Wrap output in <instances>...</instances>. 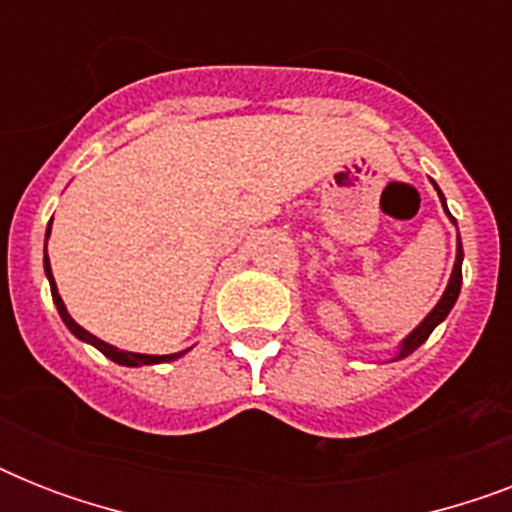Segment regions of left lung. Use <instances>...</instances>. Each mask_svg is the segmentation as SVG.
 Returning <instances> with one entry per match:
<instances>
[{"instance_id": "1", "label": "left lung", "mask_w": 512, "mask_h": 512, "mask_svg": "<svg viewBox=\"0 0 512 512\" xmlns=\"http://www.w3.org/2000/svg\"><path fill=\"white\" fill-rule=\"evenodd\" d=\"M436 191H438V188H436ZM438 196H441V201H444V193L438 191ZM444 209H446V204H444ZM446 212H449V209H446ZM460 287H462V244H460V247H457V263H454L452 279H449V287H446L444 297H441V303H438L436 308H433V311L428 313V319L422 321L420 327L414 329L412 335L406 337L404 345H401V353H398V358H404V356H409V353H414V350L420 348L422 342L428 340L430 332H433V329H436L438 324H441V321L446 319V316H449V311H452V305L457 303Z\"/></svg>"}]
</instances>
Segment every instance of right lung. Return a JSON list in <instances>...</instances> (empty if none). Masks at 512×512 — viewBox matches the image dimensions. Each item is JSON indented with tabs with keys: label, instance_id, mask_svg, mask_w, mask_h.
Instances as JSON below:
<instances>
[{
	"label": "right lung",
	"instance_id": "add662e5",
	"mask_svg": "<svg viewBox=\"0 0 512 512\" xmlns=\"http://www.w3.org/2000/svg\"><path fill=\"white\" fill-rule=\"evenodd\" d=\"M47 236H50V228H47ZM44 271H47V279H50V289H52V300H55V305H58V313H60V319H63V324H66L71 332H74L79 340L84 342H90V345H95V348L103 353V356H108L111 361H116V364H122V366H143V364H159V361H172V358H180L185 353H172V356H143V353H127V350H119L114 348V345H108V342L98 340L95 335H90L87 329H82L79 324H76L71 316H68L66 311V305H63V300H60L58 295V287H55V279H52V271H50V257L44 255Z\"/></svg>",
	"mask_w": 512,
	"mask_h": 512
}]
</instances>
